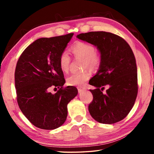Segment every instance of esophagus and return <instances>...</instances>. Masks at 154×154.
Listing matches in <instances>:
<instances>
[{
  "label": "esophagus",
  "mask_w": 154,
  "mask_h": 154,
  "mask_svg": "<svg viewBox=\"0 0 154 154\" xmlns=\"http://www.w3.org/2000/svg\"><path fill=\"white\" fill-rule=\"evenodd\" d=\"M85 88H82V87L78 88V92H79V94L82 93V92H83V91H85Z\"/></svg>",
  "instance_id": "1"
}]
</instances>
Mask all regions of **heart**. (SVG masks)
<instances>
[{"label":"heart","mask_w":154,"mask_h":154,"mask_svg":"<svg viewBox=\"0 0 154 154\" xmlns=\"http://www.w3.org/2000/svg\"><path fill=\"white\" fill-rule=\"evenodd\" d=\"M72 52L77 58L83 60V68L96 70L100 64V58L96 53V49L92 45L85 42H77L72 47ZM71 58L69 53L64 51L59 59V65L61 71L67 72L69 69ZM90 73L85 71L82 73H74L66 78V83L71 86H82L90 79Z\"/></svg>","instance_id":"heart-1"}]
</instances>
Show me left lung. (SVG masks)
I'll list each match as a JSON object with an SVG mask.
<instances>
[{
    "mask_svg": "<svg viewBox=\"0 0 154 154\" xmlns=\"http://www.w3.org/2000/svg\"><path fill=\"white\" fill-rule=\"evenodd\" d=\"M79 39L96 46L100 64L89 83L93 100L88 110L100 123L111 124L122 120L133 107L138 92L136 60L130 45L120 36L98 31L77 35ZM107 85L106 93L102 92Z\"/></svg>",
    "mask_w": 154,
    "mask_h": 154,
    "instance_id": "left-lung-1",
    "label": "left lung"
}]
</instances>
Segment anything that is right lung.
I'll use <instances>...</instances> for the list:
<instances>
[{
	"label": "right lung",
	"mask_w": 154,
	"mask_h": 154,
	"mask_svg": "<svg viewBox=\"0 0 154 154\" xmlns=\"http://www.w3.org/2000/svg\"><path fill=\"white\" fill-rule=\"evenodd\" d=\"M73 35L38 38L26 48L17 61L15 85L18 105L38 128L61 126L66 119L67 105L78 94L74 86L62 88L65 79L59 65L60 56ZM52 86L60 90L51 94Z\"/></svg>",
	"instance_id": "right-lung-1"
}]
</instances>
